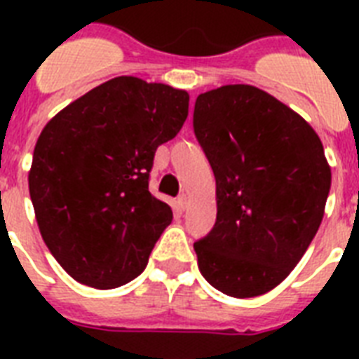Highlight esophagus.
Wrapping results in <instances>:
<instances>
[{"label":"esophagus","mask_w":359,"mask_h":359,"mask_svg":"<svg viewBox=\"0 0 359 359\" xmlns=\"http://www.w3.org/2000/svg\"><path fill=\"white\" fill-rule=\"evenodd\" d=\"M188 203H190V197L186 196V194H182V196L179 197V201H177V205H179L180 210H184V208L188 207Z\"/></svg>","instance_id":"obj_1"}]
</instances>
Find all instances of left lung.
I'll return each instance as SVG.
<instances>
[{
  "label": "left lung",
  "instance_id": "left-lung-1",
  "mask_svg": "<svg viewBox=\"0 0 359 359\" xmlns=\"http://www.w3.org/2000/svg\"><path fill=\"white\" fill-rule=\"evenodd\" d=\"M194 132L218 201L212 231L194 244L199 270L227 296L264 294L292 272L323 222L332 171L320 137L244 83L199 95Z\"/></svg>",
  "mask_w": 359,
  "mask_h": 359
}]
</instances>
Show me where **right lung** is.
I'll return each instance as SVG.
<instances>
[{
    "label": "right lung",
    "mask_w": 359,
    "mask_h": 359,
    "mask_svg": "<svg viewBox=\"0 0 359 359\" xmlns=\"http://www.w3.org/2000/svg\"><path fill=\"white\" fill-rule=\"evenodd\" d=\"M182 89L119 76L61 109L39 135L29 196L42 240L95 289L137 278L173 212L149 191L154 152L188 117Z\"/></svg>",
    "instance_id": "1"
}]
</instances>
